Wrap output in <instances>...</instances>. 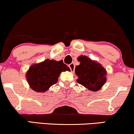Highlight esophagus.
Segmentation results:
<instances>
[{
	"label": "esophagus",
	"instance_id": "esophagus-1",
	"mask_svg": "<svg viewBox=\"0 0 134 134\" xmlns=\"http://www.w3.org/2000/svg\"><path fill=\"white\" fill-rule=\"evenodd\" d=\"M69 68L70 69L71 72H72V73H74V71H75V65H74V64L71 63L70 64H69Z\"/></svg>",
	"mask_w": 134,
	"mask_h": 134
}]
</instances>
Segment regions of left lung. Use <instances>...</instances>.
I'll list each match as a JSON object with an SVG mask.
<instances>
[{
  "label": "left lung",
  "instance_id": "8db88e82",
  "mask_svg": "<svg viewBox=\"0 0 134 134\" xmlns=\"http://www.w3.org/2000/svg\"><path fill=\"white\" fill-rule=\"evenodd\" d=\"M78 60L80 64L75 67V74L79 77L77 82L90 91L99 90L107 80L106 69L86 55L79 56Z\"/></svg>",
  "mask_w": 134,
  "mask_h": 134
}]
</instances>
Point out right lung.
<instances>
[{"label": "right lung", "mask_w": 134, "mask_h": 134, "mask_svg": "<svg viewBox=\"0 0 134 134\" xmlns=\"http://www.w3.org/2000/svg\"><path fill=\"white\" fill-rule=\"evenodd\" d=\"M70 71L63 60L56 61L47 59L32 65L26 74L30 87L36 92H45L52 85L56 83L62 72Z\"/></svg>", "instance_id": "1"}]
</instances>
